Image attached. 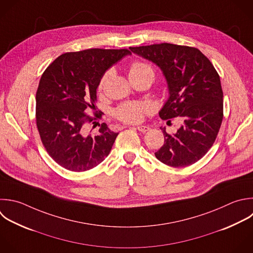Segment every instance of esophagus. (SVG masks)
<instances>
[{"instance_id":"1","label":"esophagus","mask_w":253,"mask_h":253,"mask_svg":"<svg viewBox=\"0 0 253 253\" xmlns=\"http://www.w3.org/2000/svg\"><path fill=\"white\" fill-rule=\"evenodd\" d=\"M136 129L139 130L140 132H146L149 130V126H136Z\"/></svg>"}]
</instances>
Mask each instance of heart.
<instances>
[{
	"mask_svg": "<svg viewBox=\"0 0 253 253\" xmlns=\"http://www.w3.org/2000/svg\"><path fill=\"white\" fill-rule=\"evenodd\" d=\"M111 76V71H108L101 78L99 83V90H102ZM149 76L152 80L154 78V71L148 64L144 62H134L129 68V78ZM150 108L148 105L139 102H128L121 105L115 111V117L126 124H137L143 120L144 114L148 113Z\"/></svg>",
	"mask_w": 253,
	"mask_h": 253,
	"instance_id": "obj_1",
	"label": "heart"
}]
</instances>
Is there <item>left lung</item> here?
<instances>
[{
    "mask_svg": "<svg viewBox=\"0 0 253 253\" xmlns=\"http://www.w3.org/2000/svg\"><path fill=\"white\" fill-rule=\"evenodd\" d=\"M129 49L156 64L166 79L169 97L159 117L183 121L173 134L161 127L164 144L156 158L172 167L194 164L211 147L221 125L223 94L217 72L195 47L160 43Z\"/></svg>",
    "mask_w": 253,
    "mask_h": 253,
    "instance_id": "left-lung-1",
    "label": "left lung"
}]
</instances>
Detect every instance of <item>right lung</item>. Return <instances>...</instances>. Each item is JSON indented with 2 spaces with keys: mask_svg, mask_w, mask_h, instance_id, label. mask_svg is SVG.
<instances>
[{
  "mask_svg": "<svg viewBox=\"0 0 253 253\" xmlns=\"http://www.w3.org/2000/svg\"><path fill=\"white\" fill-rule=\"evenodd\" d=\"M130 54L127 49L100 48L67 52L43 72L36 97L37 126L46 151L65 169L87 171L109 155L119 132L103 123L97 135H85L84 126L96 119L84 112L96 110L105 72Z\"/></svg>",
  "mask_w": 253,
  "mask_h": 253,
  "instance_id": "1",
  "label": "right lung"
}]
</instances>
